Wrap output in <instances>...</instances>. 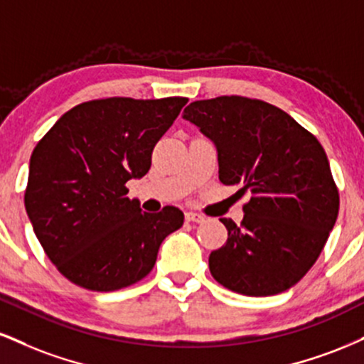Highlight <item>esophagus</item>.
I'll use <instances>...</instances> for the list:
<instances>
[{"label":"esophagus","instance_id":"esophagus-1","mask_svg":"<svg viewBox=\"0 0 364 364\" xmlns=\"http://www.w3.org/2000/svg\"><path fill=\"white\" fill-rule=\"evenodd\" d=\"M185 218H186V222H196V224L205 220V217L201 215V213H196V212H186Z\"/></svg>","mask_w":364,"mask_h":364}]
</instances>
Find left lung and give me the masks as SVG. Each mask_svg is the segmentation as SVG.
Listing matches in <instances>:
<instances>
[{
	"label": "left lung",
	"instance_id": "8db88e82",
	"mask_svg": "<svg viewBox=\"0 0 364 364\" xmlns=\"http://www.w3.org/2000/svg\"><path fill=\"white\" fill-rule=\"evenodd\" d=\"M183 118L215 144L220 183L251 193L240 225L220 218L229 237L210 254L212 277L247 296L291 288L321 256L339 213L321 142L287 112L244 96L193 102Z\"/></svg>",
	"mask_w": 364,
	"mask_h": 364
}]
</instances>
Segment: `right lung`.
Masks as SVG:
<instances>
[{"mask_svg":"<svg viewBox=\"0 0 364 364\" xmlns=\"http://www.w3.org/2000/svg\"><path fill=\"white\" fill-rule=\"evenodd\" d=\"M188 103L105 98L65 112L30 157L25 208L47 257L69 282L113 291L146 278L161 242L183 225L176 207L142 212L127 181L151 168L154 146Z\"/></svg>","mask_w":364,"mask_h":364,"instance_id":"right-lung-1","label":"right lung"}]
</instances>
